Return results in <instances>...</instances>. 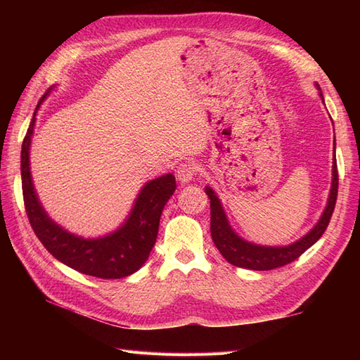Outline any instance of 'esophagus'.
I'll return each instance as SVG.
<instances>
[{"instance_id":"obj_1","label":"esophagus","mask_w":360,"mask_h":360,"mask_svg":"<svg viewBox=\"0 0 360 360\" xmlns=\"http://www.w3.org/2000/svg\"><path fill=\"white\" fill-rule=\"evenodd\" d=\"M196 165L192 162H184L178 167V170H176V178H178L179 182L182 184H187V182L192 181L196 174Z\"/></svg>"}]
</instances>
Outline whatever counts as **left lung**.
<instances>
[{
    "label": "left lung",
    "mask_w": 360,
    "mask_h": 360,
    "mask_svg": "<svg viewBox=\"0 0 360 360\" xmlns=\"http://www.w3.org/2000/svg\"><path fill=\"white\" fill-rule=\"evenodd\" d=\"M320 91L319 85H316ZM319 96L323 94L320 91ZM325 103V101H323ZM334 151H335V139H334ZM338 187H339V176H338V162H335V156L333 159V179H331V188L330 196H328L326 207L319 218L317 224L311 229V231L303 235L300 240L288 244V246H262V244L250 243L244 240L233 231V227L229 223V218L224 212L223 204L215 190L212 187L205 186V193H207L210 200V233L212 240L215 246L221 252L229 263L244 269L252 271H271L275 267H281L290 262H294L300 257L304 250H308L312 244H316L320 236L326 231L328 224H330L331 215L334 212L335 200H338Z\"/></svg>",
    "instance_id": "obj_1"
}]
</instances>
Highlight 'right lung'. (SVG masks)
<instances>
[{
  "label": "right lung",
  "mask_w": 360,
  "mask_h": 360,
  "mask_svg": "<svg viewBox=\"0 0 360 360\" xmlns=\"http://www.w3.org/2000/svg\"><path fill=\"white\" fill-rule=\"evenodd\" d=\"M51 93L52 88L37 105L21 147V187L29 223L49 254L63 264L97 278L128 277L141 269L155 246L160 213L176 190L174 176L167 173L145 182L128 217L116 231L96 238H85L66 231L44 210L30 173L29 155L37 112Z\"/></svg>",
  "instance_id": "obj_1"
}]
</instances>
